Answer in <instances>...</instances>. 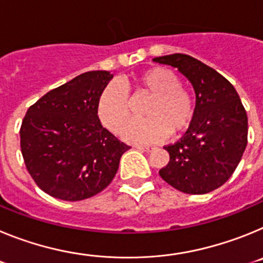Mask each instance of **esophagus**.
<instances>
[{
  "label": "esophagus",
  "instance_id": "obj_1",
  "mask_svg": "<svg viewBox=\"0 0 263 263\" xmlns=\"http://www.w3.org/2000/svg\"><path fill=\"white\" fill-rule=\"evenodd\" d=\"M136 148H138V150H141V152H152V150H154L153 146H142V145H137Z\"/></svg>",
  "mask_w": 263,
  "mask_h": 263
}]
</instances>
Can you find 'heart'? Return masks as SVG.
I'll list each match as a JSON object with an SVG mask.
<instances>
[{
    "label": "heart",
    "mask_w": 263,
    "mask_h": 263,
    "mask_svg": "<svg viewBox=\"0 0 263 263\" xmlns=\"http://www.w3.org/2000/svg\"><path fill=\"white\" fill-rule=\"evenodd\" d=\"M124 90L117 83L106 85L96 104L100 122L111 133L120 134L132 117L133 99L147 96L142 110V121L130 124L124 137L137 143H153L167 136L178 137L191 126L195 116V99L187 88L180 85L176 73L166 67H152L138 72L124 83Z\"/></svg>",
    "instance_id": "heart-1"
}]
</instances>
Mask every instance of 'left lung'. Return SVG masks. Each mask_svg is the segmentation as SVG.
<instances>
[{
    "label": "left lung",
    "instance_id": "8db88e82",
    "mask_svg": "<svg viewBox=\"0 0 263 263\" xmlns=\"http://www.w3.org/2000/svg\"><path fill=\"white\" fill-rule=\"evenodd\" d=\"M154 62L176 67L191 81L196 106L191 126L174 145L164 146L168 163L160 178L184 194L203 195L233 175L248 145V116L233 85L200 60L171 53Z\"/></svg>",
    "mask_w": 263,
    "mask_h": 263
}]
</instances>
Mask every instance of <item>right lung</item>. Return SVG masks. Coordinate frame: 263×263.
<instances>
[{
    "label": "right lung",
    "mask_w": 263,
    "mask_h": 263,
    "mask_svg": "<svg viewBox=\"0 0 263 263\" xmlns=\"http://www.w3.org/2000/svg\"><path fill=\"white\" fill-rule=\"evenodd\" d=\"M113 79L89 71L32 104L21 125V152L42 191L67 201L84 200L108 187L129 145L100 124L96 104Z\"/></svg>",
    "instance_id": "1"
}]
</instances>
